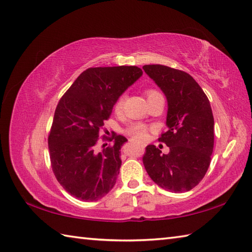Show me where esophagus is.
Masks as SVG:
<instances>
[{
  "instance_id": "34e87169",
  "label": "esophagus",
  "mask_w": 252,
  "mask_h": 252,
  "mask_svg": "<svg viewBox=\"0 0 252 252\" xmlns=\"http://www.w3.org/2000/svg\"><path fill=\"white\" fill-rule=\"evenodd\" d=\"M130 143H135V141L134 140H130ZM143 146V145H142Z\"/></svg>"
}]
</instances>
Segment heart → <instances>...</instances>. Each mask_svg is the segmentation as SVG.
Instances as JSON below:
<instances>
[{"label": "heart", "mask_w": 252, "mask_h": 252, "mask_svg": "<svg viewBox=\"0 0 252 252\" xmlns=\"http://www.w3.org/2000/svg\"><path fill=\"white\" fill-rule=\"evenodd\" d=\"M146 94H147V98H149L152 97V96L157 95L159 93L155 90H148ZM123 101H125V96H120V97L116 100V103L114 105V109L116 112H120L122 110ZM127 134H129L132 138H134V140H145L148 135V130L147 127L143 125H133L129 127V129H127Z\"/></svg>", "instance_id": "obj_1"}]
</instances>
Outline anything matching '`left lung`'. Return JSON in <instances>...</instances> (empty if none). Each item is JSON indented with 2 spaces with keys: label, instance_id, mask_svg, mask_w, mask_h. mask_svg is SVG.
<instances>
[{
  "label": "left lung",
  "instance_id": "8db88e82",
  "mask_svg": "<svg viewBox=\"0 0 252 252\" xmlns=\"http://www.w3.org/2000/svg\"><path fill=\"white\" fill-rule=\"evenodd\" d=\"M143 69L167 97L168 130L159 142L170 148L165 155L155 145H148L144 167L161 189L189 191L199 184L211 161L215 120L210 101L187 72L162 65H145Z\"/></svg>",
  "mask_w": 252,
  "mask_h": 252
}]
</instances>
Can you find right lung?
I'll return each instance as SVG.
<instances>
[{"mask_svg": "<svg viewBox=\"0 0 252 252\" xmlns=\"http://www.w3.org/2000/svg\"><path fill=\"white\" fill-rule=\"evenodd\" d=\"M142 74L136 66L89 68L58 101L49 135L52 169L58 183L77 199L98 200L115 186L120 149L127 140L115 134L114 145L104 144L99 151V131L116 100Z\"/></svg>", "mask_w": 252, "mask_h": 252, "instance_id": "obj_1", "label": "right lung"}]
</instances>
